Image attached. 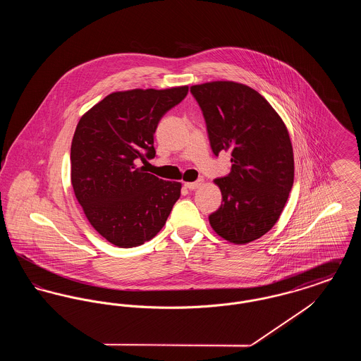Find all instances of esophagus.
<instances>
[{"mask_svg":"<svg viewBox=\"0 0 361 361\" xmlns=\"http://www.w3.org/2000/svg\"><path fill=\"white\" fill-rule=\"evenodd\" d=\"M202 185H203V180H199V181H195V183H185V188H188L189 190L200 188Z\"/></svg>","mask_w":361,"mask_h":361,"instance_id":"obj_1","label":"esophagus"}]
</instances>
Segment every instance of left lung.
Returning a JSON list of instances; mask_svg holds the SVG:
<instances>
[{
	"label": "left lung",
	"mask_w": 361,
	"mask_h": 361,
	"mask_svg": "<svg viewBox=\"0 0 361 361\" xmlns=\"http://www.w3.org/2000/svg\"><path fill=\"white\" fill-rule=\"evenodd\" d=\"M214 154L231 153V171L214 183L222 204L208 216L224 240L245 245L279 221L293 185V152L283 119L257 90L234 81L190 86Z\"/></svg>",
	"instance_id": "obj_1"
}]
</instances>
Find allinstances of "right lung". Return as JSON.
I'll list each match as a JSON object with an SVG mask.
<instances>
[{
    "label": "right lung",
    "instance_id": "obj_1",
    "mask_svg": "<svg viewBox=\"0 0 361 361\" xmlns=\"http://www.w3.org/2000/svg\"><path fill=\"white\" fill-rule=\"evenodd\" d=\"M188 85L114 92L81 116L71 140V185L86 219L108 242L135 247L154 238L181 193L137 162L155 155L161 118Z\"/></svg>",
    "mask_w": 361,
    "mask_h": 361
}]
</instances>
